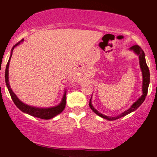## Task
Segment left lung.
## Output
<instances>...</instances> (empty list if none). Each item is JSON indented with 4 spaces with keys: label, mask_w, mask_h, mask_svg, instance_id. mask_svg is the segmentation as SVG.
Wrapping results in <instances>:
<instances>
[{
    "label": "left lung",
    "mask_w": 157,
    "mask_h": 157,
    "mask_svg": "<svg viewBox=\"0 0 157 157\" xmlns=\"http://www.w3.org/2000/svg\"><path fill=\"white\" fill-rule=\"evenodd\" d=\"M129 50H130V51H132L139 57L140 69H141L142 75V96L140 97L136 102H134V103L132 104V105H131L128 109L126 110L125 111H123V112L120 113V114L117 115V117H109V116H106L105 114H102V113H101L100 112H99L97 109H94V107L92 105V102H91V99H90L89 107L91 108V109L96 114L98 115V116L101 117L102 118L105 119V120H110V121H111V120H117L119 118H121L122 117H125L127 114H128V113L136 111V110L142 105V102H143L144 100H145V97L147 96V89H148L149 83H150V71H149V68L147 67L146 61H145V53H144L143 50H142V48L138 46V45H134V46H131V47L129 48Z\"/></svg>",
    "instance_id": "1"
}]
</instances>
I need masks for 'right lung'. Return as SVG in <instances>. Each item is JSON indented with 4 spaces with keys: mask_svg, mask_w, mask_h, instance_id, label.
Segmentation results:
<instances>
[{
    "mask_svg": "<svg viewBox=\"0 0 157 157\" xmlns=\"http://www.w3.org/2000/svg\"><path fill=\"white\" fill-rule=\"evenodd\" d=\"M23 42V39L21 40L19 43H17V44H15L13 46L11 50V54L10 59H9L8 63H7L6 67V71H5V81H6V85L7 89L9 90V92H10L11 97H12V100H13L14 103L15 104V105L17 106L18 109L21 110V111H23V113H28V114L31 115L32 117H35L44 119V120H50V119L55 117V116L58 115L59 113H60L63 111L65 107H66V90L65 89L63 96L62 100L60 103L57 105L53 106V107H48V108H39V107H35V106H31L27 104L24 103L21 101V100H19V98L16 96V94L13 92L12 89H11L10 85V81H9V66H10V62L11 60V57L12 55V52H13L14 48L16 46H18Z\"/></svg>",
    "mask_w": 157,
    "mask_h": 157,
    "instance_id": "1",
    "label": "right lung"
}]
</instances>
